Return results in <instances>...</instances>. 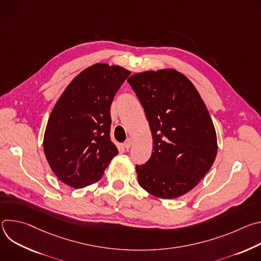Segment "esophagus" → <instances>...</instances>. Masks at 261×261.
<instances>
[{"mask_svg":"<svg viewBox=\"0 0 261 261\" xmlns=\"http://www.w3.org/2000/svg\"><path fill=\"white\" fill-rule=\"evenodd\" d=\"M131 144H132V140L130 138H128V139H126V141L124 142L123 145H124V147L126 148V150H128V148H130Z\"/></svg>","mask_w":261,"mask_h":261,"instance_id":"obj_1","label":"esophagus"}]
</instances>
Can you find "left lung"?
I'll return each mask as SVG.
<instances>
[{
	"instance_id": "1",
	"label": "left lung",
	"mask_w": 261,
	"mask_h": 261,
	"mask_svg": "<svg viewBox=\"0 0 261 261\" xmlns=\"http://www.w3.org/2000/svg\"><path fill=\"white\" fill-rule=\"evenodd\" d=\"M128 83L153 135V153L136 165L138 184L152 195L177 198L200 181L217 155V135L194 85L174 69L136 73Z\"/></svg>"
}]
</instances>
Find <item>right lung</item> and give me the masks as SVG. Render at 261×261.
<instances>
[{"label": "right lung", "mask_w": 261, "mask_h": 261, "mask_svg": "<svg viewBox=\"0 0 261 261\" xmlns=\"http://www.w3.org/2000/svg\"><path fill=\"white\" fill-rule=\"evenodd\" d=\"M129 75L123 67L95 64L82 71L56 103L43 148L51 170L70 187L99 180L118 155L110 140V106Z\"/></svg>", "instance_id": "obj_1"}]
</instances>
